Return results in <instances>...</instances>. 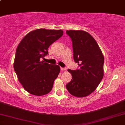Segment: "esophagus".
<instances>
[{
    "instance_id": "esophagus-1",
    "label": "esophagus",
    "mask_w": 125,
    "mask_h": 125,
    "mask_svg": "<svg viewBox=\"0 0 125 125\" xmlns=\"http://www.w3.org/2000/svg\"><path fill=\"white\" fill-rule=\"evenodd\" d=\"M66 69V67H61V71H65Z\"/></svg>"
}]
</instances>
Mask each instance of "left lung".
Wrapping results in <instances>:
<instances>
[{
	"label": "left lung",
	"instance_id": "obj_1",
	"mask_svg": "<svg viewBox=\"0 0 125 125\" xmlns=\"http://www.w3.org/2000/svg\"><path fill=\"white\" fill-rule=\"evenodd\" d=\"M72 42L76 70L68 69L72 79L66 84L69 92L76 97H85L96 89L104 76V57L94 39L83 31H66Z\"/></svg>",
	"mask_w": 125,
	"mask_h": 125
}]
</instances>
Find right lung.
<instances>
[{
    "label": "right lung",
    "mask_w": 125,
    "mask_h": 125,
    "mask_svg": "<svg viewBox=\"0 0 125 125\" xmlns=\"http://www.w3.org/2000/svg\"><path fill=\"white\" fill-rule=\"evenodd\" d=\"M63 33L62 30L36 29L27 34L19 44L14 70L23 87L31 94L44 95L52 89L60 67L41 60L48 54L49 47L61 38Z\"/></svg>",
    "instance_id": "obj_1"
}]
</instances>
